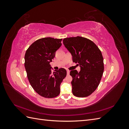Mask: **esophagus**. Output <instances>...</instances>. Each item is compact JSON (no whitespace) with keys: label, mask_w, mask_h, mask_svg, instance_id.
<instances>
[{"label":"esophagus","mask_w":129,"mask_h":129,"mask_svg":"<svg viewBox=\"0 0 129 129\" xmlns=\"http://www.w3.org/2000/svg\"><path fill=\"white\" fill-rule=\"evenodd\" d=\"M67 75H69V73H70V71H69V70H67Z\"/></svg>","instance_id":"esophagus-1"}]
</instances>
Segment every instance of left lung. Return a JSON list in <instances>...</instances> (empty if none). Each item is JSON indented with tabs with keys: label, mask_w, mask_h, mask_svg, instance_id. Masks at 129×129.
Wrapping results in <instances>:
<instances>
[{
	"label": "left lung",
	"mask_w": 129,
	"mask_h": 129,
	"mask_svg": "<svg viewBox=\"0 0 129 129\" xmlns=\"http://www.w3.org/2000/svg\"><path fill=\"white\" fill-rule=\"evenodd\" d=\"M63 43L71 53L73 61L81 68L79 72H70L73 95L79 97L90 95L98 87L104 72L102 53L94 42L82 37L64 38Z\"/></svg>",
	"instance_id": "obj_1"
}]
</instances>
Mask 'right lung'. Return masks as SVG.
Returning <instances> with one entry per match:
<instances>
[{
  "mask_svg": "<svg viewBox=\"0 0 129 129\" xmlns=\"http://www.w3.org/2000/svg\"><path fill=\"white\" fill-rule=\"evenodd\" d=\"M62 39L48 37L37 40L27 49L25 67L28 81L39 95L54 98L60 93V86L67 75L64 68L52 71L50 62L62 45Z\"/></svg>",
  "mask_w": 129,
  "mask_h": 129,
  "instance_id": "obj_1",
  "label": "right lung"
}]
</instances>
